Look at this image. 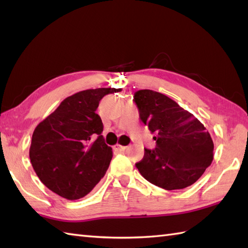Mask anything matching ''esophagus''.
<instances>
[{"mask_svg":"<svg viewBox=\"0 0 248 248\" xmlns=\"http://www.w3.org/2000/svg\"><path fill=\"white\" fill-rule=\"evenodd\" d=\"M128 147L127 146H123V145H115L114 146V149H116V150H120V151H124L125 149H127Z\"/></svg>","mask_w":248,"mask_h":248,"instance_id":"obj_1","label":"esophagus"}]
</instances>
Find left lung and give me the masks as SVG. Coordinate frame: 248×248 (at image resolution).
<instances>
[{"mask_svg":"<svg viewBox=\"0 0 248 248\" xmlns=\"http://www.w3.org/2000/svg\"><path fill=\"white\" fill-rule=\"evenodd\" d=\"M140 118L155 133V149L136 163L147 181L167 191L192 186L213 161V140L204 125L176 101L150 89L134 93Z\"/></svg>","mask_w":248,"mask_h":248,"instance_id":"1","label":"left lung"}]
</instances>
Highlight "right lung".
Wrapping results in <instances>:
<instances>
[{
    "instance_id": "1",
    "label": "right lung",
    "mask_w": 248,
    "mask_h": 248,
    "mask_svg": "<svg viewBox=\"0 0 248 248\" xmlns=\"http://www.w3.org/2000/svg\"><path fill=\"white\" fill-rule=\"evenodd\" d=\"M120 91L78 92L62 101L35 128L31 163L40 181L52 192L69 200L80 199L103 178L113 151L101 135L103 124L96 110L105 94Z\"/></svg>"
}]
</instances>
